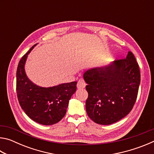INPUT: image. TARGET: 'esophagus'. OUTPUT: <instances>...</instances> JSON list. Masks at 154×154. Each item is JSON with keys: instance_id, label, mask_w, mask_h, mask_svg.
Returning <instances> with one entry per match:
<instances>
[{"instance_id": "obj_1", "label": "esophagus", "mask_w": 154, "mask_h": 154, "mask_svg": "<svg viewBox=\"0 0 154 154\" xmlns=\"http://www.w3.org/2000/svg\"><path fill=\"white\" fill-rule=\"evenodd\" d=\"M77 86L78 89H83V88H84L85 86V82H84V80L79 79L78 81Z\"/></svg>"}]
</instances>
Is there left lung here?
Returning a JSON list of instances; mask_svg holds the SVG:
<instances>
[{
	"label": "left lung",
	"instance_id": "left-lung-1",
	"mask_svg": "<svg viewBox=\"0 0 154 154\" xmlns=\"http://www.w3.org/2000/svg\"><path fill=\"white\" fill-rule=\"evenodd\" d=\"M83 78L88 83L85 109L95 123L113 124L131 111L140 82L139 64L131 51L110 66L89 70Z\"/></svg>",
	"mask_w": 154,
	"mask_h": 154
}]
</instances>
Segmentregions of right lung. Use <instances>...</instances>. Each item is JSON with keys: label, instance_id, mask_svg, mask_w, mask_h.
Returning <instances> with one entry per match:
<instances>
[{"label": "right lung", "instance_id": "right-lung-1", "mask_svg": "<svg viewBox=\"0 0 154 154\" xmlns=\"http://www.w3.org/2000/svg\"><path fill=\"white\" fill-rule=\"evenodd\" d=\"M36 45L22 56L18 64L17 96L21 107L31 119L43 125H52L64 118L69 101L76 91L77 82L47 88L38 87L31 82L25 73L24 64L28 54Z\"/></svg>", "mask_w": 154, "mask_h": 154}]
</instances>
